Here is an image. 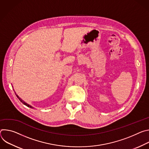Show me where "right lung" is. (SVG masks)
<instances>
[{
  "label": "right lung",
  "mask_w": 149,
  "mask_h": 149,
  "mask_svg": "<svg viewBox=\"0 0 149 149\" xmlns=\"http://www.w3.org/2000/svg\"><path fill=\"white\" fill-rule=\"evenodd\" d=\"M16 97H17V98H19V100L20 101V102H22V103H23V104H24V105H26V106H27V107H30V108H33V107H32V106H31V105H30L28 104L27 103H26L25 102H24V101H23V100H22V99H21V98H20V97H19V96L17 95H16Z\"/></svg>",
  "instance_id": "1"
}]
</instances>
